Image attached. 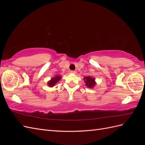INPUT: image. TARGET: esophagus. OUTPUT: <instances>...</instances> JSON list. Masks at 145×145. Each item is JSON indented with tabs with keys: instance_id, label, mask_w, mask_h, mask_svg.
Listing matches in <instances>:
<instances>
[{
	"instance_id": "1",
	"label": "esophagus",
	"mask_w": 145,
	"mask_h": 145,
	"mask_svg": "<svg viewBox=\"0 0 145 145\" xmlns=\"http://www.w3.org/2000/svg\"><path fill=\"white\" fill-rule=\"evenodd\" d=\"M76 71H70V73L71 74H76Z\"/></svg>"
}]
</instances>
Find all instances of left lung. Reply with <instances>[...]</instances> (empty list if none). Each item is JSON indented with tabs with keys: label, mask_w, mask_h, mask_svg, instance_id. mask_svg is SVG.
<instances>
[{
	"label": "left lung",
	"mask_w": 145,
	"mask_h": 145,
	"mask_svg": "<svg viewBox=\"0 0 145 145\" xmlns=\"http://www.w3.org/2000/svg\"><path fill=\"white\" fill-rule=\"evenodd\" d=\"M83 80L85 82V85L89 88H93L96 85L95 78L93 77L86 76L83 78Z\"/></svg>",
	"instance_id": "1"
}]
</instances>
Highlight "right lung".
I'll return each mask as SVG.
<instances>
[{
    "mask_svg": "<svg viewBox=\"0 0 145 145\" xmlns=\"http://www.w3.org/2000/svg\"><path fill=\"white\" fill-rule=\"evenodd\" d=\"M61 78H62V76L59 75H57L54 77H52L51 78V80L48 82L47 85L50 87H51V88L53 87L56 85L57 83H58L59 81H60Z\"/></svg>",
    "mask_w": 145,
    "mask_h": 145,
    "instance_id": "right-lung-1",
    "label": "right lung"
}]
</instances>
